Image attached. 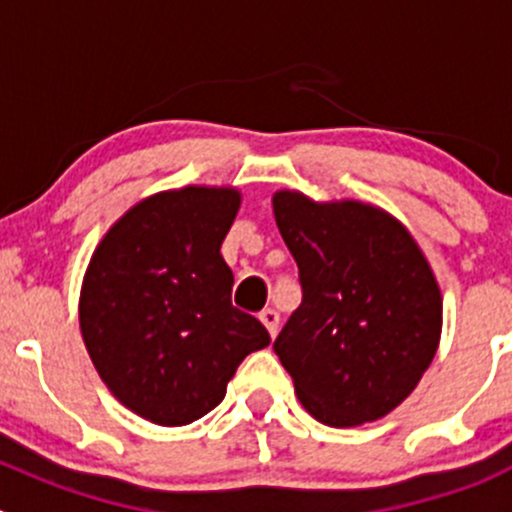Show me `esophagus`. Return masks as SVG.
<instances>
[{"mask_svg":"<svg viewBox=\"0 0 512 512\" xmlns=\"http://www.w3.org/2000/svg\"><path fill=\"white\" fill-rule=\"evenodd\" d=\"M260 322L265 324L267 332H270L272 337H275L277 329H280V312H277V309H272V307L262 309V312H260Z\"/></svg>","mask_w":512,"mask_h":512,"instance_id":"34e87169","label":"esophagus"}]
</instances>
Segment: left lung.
<instances>
[{"instance_id": "1", "label": "left lung", "mask_w": 512, "mask_h": 512, "mask_svg": "<svg viewBox=\"0 0 512 512\" xmlns=\"http://www.w3.org/2000/svg\"><path fill=\"white\" fill-rule=\"evenodd\" d=\"M272 210L302 285L275 339L299 401L334 428L386 416L436 356L443 299L431 265L376 205L277 190Z\"/></svg>"}]
</instances>
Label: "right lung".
<instances>
[{
    "instance_id": "right-lung-1",
    "label": "right lung",
    "mask_w": 512,
    "mask_h": 512,
    "mask_svg": "<svg viewBox=\"0 0 512 512\" xmlns=\"http://www.w3.org/2000/svg\"><path fill=\"white\" fill-rule=\"evenodd\" d=\"M237 210L235 188L163 190L118 218L86 267L91 361L126 409L158 426L213 411L240 361L270 344L260 319L232 307L220 245Z\"/></svg>"
}]
</instances>
